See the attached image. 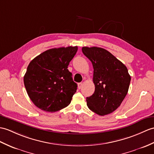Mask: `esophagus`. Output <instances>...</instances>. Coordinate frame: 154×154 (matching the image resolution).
<instances>
[{"label":"esophagus","instance_id":"1","mask_svg":"<svg viewBox=\"0 0 154 154\" xmlns=\"http://www.w3.org/2000/svg\"><path fill=\"white\" fill-rule=\"evenodd\" d=\"M82 85H83V83H78V88L79 89H81V87H82Z\"/></svg>","mask_w":154,"mask_h":154}]
</instances>
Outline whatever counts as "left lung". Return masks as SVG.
I'll return each instance as SVG.
<instances>
[{"label": "left lung", "mask_w": 154, "mask_h": 154, "mask_svg": "<svg viewBox=\"0 0 154 154\" xmlns=\"http://www.w3.org/2000/svg\"><path fill=\"white\" fill-rule=\"evenodd\" d=\"M94 69V94L87 98L88 108L99 116L114 112L127 94L131 76L127 67L106 50L99 47L82 48Z\"/></svg>", "instance_id": "obj_1"}]
</instances>
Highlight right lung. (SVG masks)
<instances>
[{
    "instance_id": "obj_1",
    "label": "right lung",
    "mask_w": 154,
    "mask_h": 154,
    "mask_svg": "<svg viewBox=\"0 0 154 154\" xmlns=\"http://www.w3.org/2000/svg\"><path fill=\"white\" fill-rule=\"evenodd\" d=\"M77 46L51 48L32 60L23 77L29 97L37 108L55 112L68 106L77 91L67 69Z\"/></svg>"
}]
</instances>
